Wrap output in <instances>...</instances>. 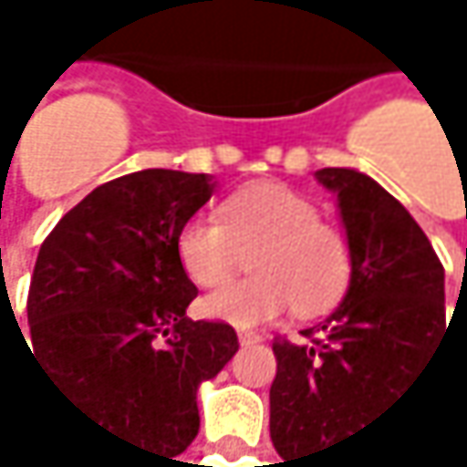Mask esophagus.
<instances>
[{
	"instance_id": "obj_1",
	"label": "esophagus",
	"mask_w": 467,
	"mask_h": 467,
	"mask_svg": "<svg viewBox=\"0 0 467 467\" xmlns=\"http://www.w3.org/2000/svg\"><path fill=\"white\" fill-rule=\"evenodd\" d=\"M238 342L241 345H257V342H263V336L260 333H252V330H241L238 333Z\"/></svg>"
}]
</instances>
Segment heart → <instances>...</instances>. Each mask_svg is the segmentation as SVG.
Masks as SVG:
<instances>
[{"instance_id": "heart-1", "label": "heart", "mask_w": 467, "mask_h": 467, "mask_svg": "<svg viewBox=\"0 0 467 467\" xmlns=\"http://www.w3.org/2000/svg\"><path fill=\"white\" fill-rule=\"evenodd\" d=\"M184 275L199 288H218L241 272L249 257L246 283L221 288L202 299V314L235 327H254L285 314L327 311L345 294L353 275V249L305 192L260 182L218 207V221L190 218L176 238Z\"/></svg>"}]
</instances>
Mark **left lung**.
<instances>
[{
	"label": "left lung",
	"mask_w": 467,
	"mask_h": 467,
	"mask_svg": "<svg viewBox=\"0 0 467 467\" xmlns=\"http://www.w3.org/2000/svg\"><path fill=\"white\" fill-rule=\"evenodd\" d=\"M317 179L338 199L353 275L302 342L272 345L268 431L283 467H336L322 465L327 454L403 398L445 333V272L418 221L358 171L322 168Z\"/></svg>",
	"instance_id": "8db88e82"
}]
</instances>
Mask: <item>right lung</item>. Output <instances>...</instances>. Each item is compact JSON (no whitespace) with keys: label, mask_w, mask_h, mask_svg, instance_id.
<instances>
[{"label":"right lung","mask_w":467,"mask_h":467,"mask_svg":"<svg viewBox=\"0 0 467 467\" xmlns=\"http://www.w3.org/2000/svg\"><path fill=\"white\" fill-rule=\"evenodd\" d=\"M213 187L162 168L95 187L41 244L27 294V350L49 384L162 460L195 440L199 384L238 353L232 325L187 317L199 291L176 252Z\"/></svg>","instance_id":"obj_1"}]
</instances>
